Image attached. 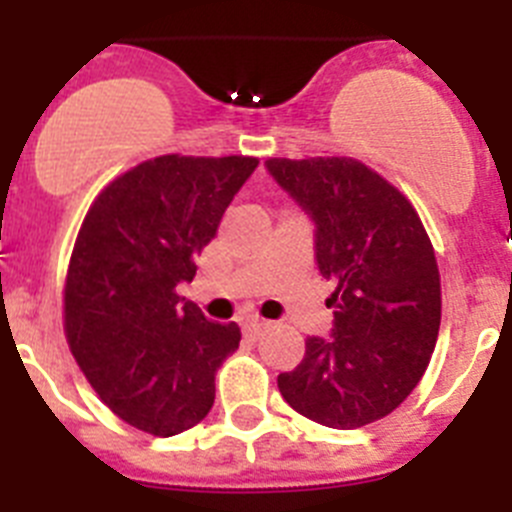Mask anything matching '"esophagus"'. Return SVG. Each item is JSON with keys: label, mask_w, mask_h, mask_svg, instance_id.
<instances>
[{"label": "esophagus", "mask_w": 512, "mask_h": 512, "mask_svg": "<svg viewBox=\"0 0 512 512\" xmlns=\"http://www.w3.org/2000/svg\"><path fill=\"white\" fill-rule=\"evenodd\" d=\"M243 328H246V333H251V336H259V333H264V330L269 328V323H266V320H259V318H251V320H246V325H243Z\"/></svg>", "instance_id": "esophagus-1"}]
</instances>
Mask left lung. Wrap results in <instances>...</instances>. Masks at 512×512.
<instances>
[{"mask_svg":"<svg viewBox=\"0 0 512 512\" xmlns=\"http://www.w3.org/2000/svg\"><path fill=\"white\" fill-rule=\"evenodd\" d=\"M266 171L315 225V261L336 284L328 338L279 374L284 400L328 428H361L400 408L436 348L441 279L418 212L354 158H269Z\"/></svg>","mask_w":512,"mask_h":512,"instance_id":"1","label":"left lung"}]
</instances>
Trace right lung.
<instances>
[{
  "label": "right lung",
  "instance_id": "1",
  "mask_svg": "<svg viewBox=\"0 0 512 512\" xmlns=\"http://www.w3.org/2000/svg\"><path fill=\"white\" fill-rule=\"evenodd\" d=\"M248 156H158L89 207L66 277V338L99 400L125 423L176 436L215 402V374L241 341L179 287L256 171Z\"/></svg>",
  "mask_w": 512,
  "mask_h": 512
}]
</instances>
